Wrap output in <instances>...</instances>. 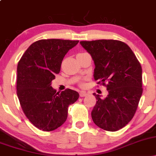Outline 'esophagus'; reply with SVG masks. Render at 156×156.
Returning a JSON list of instances; mask_svg holds the SVG:
<instances>
[{"label": "esophagus", "mask_w": 156, "mask_h": 156, "mask_svg": "<svg viewBox=\"0 0 156 156\" xmlns=\"http://www.w3.org/2000/svg\"><path fill=\"white\" fill-rule=\"evenodd\" d=\"M87 95H88V93L84 92V91H81V92H80V97H85Z\"/></svg>", "instance_id": "esophagus-1"}]
</instances>
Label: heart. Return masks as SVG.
I'll return each mask as SVG.
<instances>
[{"instance_id": "heart-1", "label": "heart", "mask_w": 156, "mask_h": 156, "mask_svg": "<svg viewBox=\"0 0 156 156\" xmlns=\"http://www.w3.org/2000/svg\"><path fill=\"white\" fill-rule=\"evenodd\" d=\"M81 53H78V54H81Z\"/></svg>"}]
</instances>
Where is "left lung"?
I'll return each mask as SVG.
<instances>
[{"label": "left lung", "mask_w": 156, "mask_h": 156, "mask_svg": "<svg viewBox=\"0 0 156 156\" xmlns=\"http://www.w3.org/2000/svg\"><path fill=\"white\" fill-rule=\"evenodd\" d=\"M80 44L94 61V80L105 86L108 92L104 99L93 94L98 101L92 120L102 129L117 131L136 112L143 91L141 64L129 46L121 41L99 39Z\"/></svg>", "instance_id": "1"}]
</instances>
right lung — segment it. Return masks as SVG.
I'll return each mask as SVG.
<instances>
[{"label": "right lung", "instance_id": "add662e5", "mask_svg": "<svg viewBox=\"0 0 156 156\" xmlns=\"http://www.w3.org/2000/svg\"><path fill=\"white\" fill-rule=\"evenodd\" d=\"M79 41L41 39L26 50L17 64V94L29 121L43 131L54 130L67 120L68 106L79 98L72 89L51 87L64 55Z\"/></svg>", "mask_w": 156, "mask_h": 156}]
</instances>
